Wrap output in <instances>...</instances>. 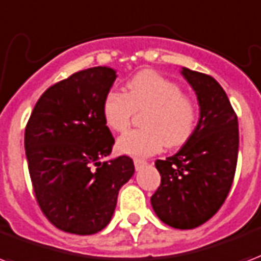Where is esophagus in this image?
I'll list each match as a JSON object with an SVG mask.
<instances>
[{
	"label": "esophagus",
	"instance_id": "1",
	"mask_svg": "<svg viewBox=\"0 0 261 261\" xmlns=\"http://www.w3.org/2000/svg\"><path fill=\"white\" fill-rule=\"evenodd\" d=\"M133 164H135V168H136V169H142L143 166L146 165L147 164V161H144V160H140V158H135V160H133Z\"/></svg>",
	"mask_w": 261,
	"mask_h": 261
}]
</instances>
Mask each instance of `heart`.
Listing matches in <instances>:
<instances>
[{
  "instance_id": "b5f03b06",
  "label": "heart",
  "mask_w": 261,
  "mask_h": 261,
  "mask_svg": "<svg viewBox=\"0 0 261 261\" xmlns=\"http://www.w3.org/2000/svg\"><path fill=\"white\" fill-rule=\"evenodd\" d=\"M135 111H143V126L118 140L119 151L133 156L155 154L164 144L168 148L181 146L197 126V103L176 82L154 71L136 74L125 86V93L110 91L105 96L101 114L111 130L125 132Z\"/></svg>"
}]
</instances>
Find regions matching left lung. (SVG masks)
Returning a JSON list of instances; mask_svg holds the SVG:
<instances>
[{
  "mask_svg": "<svg viewBox=\"0 0 261 261\" xmlns=\"http://www.w3.org/2000/svg\"><path fill=\"white\" fill-rule=\"evenodd\" d=\"M199 103V121L179 152L156 160L161 184L151 197L156 216L168 226L191 230L206 223L226 201L238 160V118L220 84L183 68Z\"/></svg>",
  "mask_w": 261,
  "mask_h": 261,
  "instance_id": "left-lung-1",
  "label": "left lung"
}]
</instances>
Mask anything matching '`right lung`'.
I'll list each match as a JSON object with an SVG mask.
<instances>
[{
    "instance_id": "right-lung-1",
    "label": "right lung",
    "mask_w": 261,
    "mask_h": 261,
    "mask_svg": "<svg viewBox=\"0 0 261 261\" xmlns=\"http://www.w3.org/2000/svg\"><path fill=\"white\" fill-rule=\"evenodd\" d=\"M110 67L74 72L42 93L24 132L35 199L56 228L77 235L101 231L119 189L135 172L132 158L111 154L114 138L101 106L114 84Z\"/></svg>"
}]
</instances>
